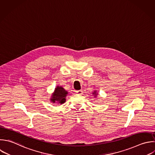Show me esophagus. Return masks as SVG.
Returning a JSON list of instances; mask_svg holds the SVG:
<instances>
[{
  "mask_svg": "<svg viewBox=\"0 0 155 155\" xmlns=\"http://www.w3.org/2000/svg\"><path fill=\"white\" fill-rule=\"evenodd\" d=\"M76 93L77 94L81 95V94H82L83 91H82V90H78V91H76Z\"/></svg>",
  "mask_w": 155,
  "mask_h": 155,
  "instance_id": "1",
  "label": "esophagus"
}]
</instances>
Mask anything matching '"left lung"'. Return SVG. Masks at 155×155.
<instances>
[{
    "label": "left lung",
    "mask_w": 155,
    "mask_h": 155,
    "mask_svg": "<svg viewBox=\"0 0 155 155\" xmlns=\"http://www.w3.org/2000/svg\"><path fill=\"white\" fill-rule=\"evenodd\" d=\"M93 94L94 95V97H96L97 95V93H96V91H94V92L93 93Z\"/></svg>",
    "instance_id": "left-lung-1"
}]
</instances>
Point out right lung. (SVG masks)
Returning <instances> with one entry per match:
<instances>
[{
  "mask_svg": "<svg viewBox=\"0 0 155 155\" xmlns=\"http://www.w3.org/2000/svg\"><path fill=\"white\" fill-rule=\"evenodd\" d=\"M68 94V91H67L63 87L61 86H58L55 90L54 93H53L50 101L53 103H57L58 104H64L66 101V96Z\"/></svg>",
  "mask_w": 155,
  "mask_h": 155,
  "instance_id": "add662e5",
  "label": "right lung"
}]
</instances>
